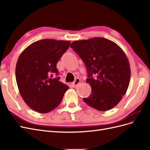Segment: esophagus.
<instances>
[{"label": "esophagus", "instance_id": "obj_1", "mask_svg": "<svg viewBox=\"0 0 150 150\" xmlns=\"http://www.w3.org/2000/svg\"><path fill=\"white\" fill-rule=\"evenodd\" d=\"M80 83H81L80 79L76 78V79H75V81H74V82L71 83V86H72L73 88H76V87H78V86L79 85V84Z\"/></svg>", "mask_w": 150, "mask_h": 150}]
</instances>
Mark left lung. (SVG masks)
Wrapping results in <instances>:
<instances>
[{
	"instance_id": "1",
	"label": "left lung",
	"mask_w": 150,
	"mask_h": 150,
	"mask_svg": "<svg viewBox=\"0 0 150 150\" xmlns=\"http://www.w3.org/2000/svg\"><path fill=\"white\" fill-rule=\"evenodd\" d=\"M70 47L87 69L86 82L91 87V93L83 98L84 102L100 111L116 106L126 94L130 81V66L124 51L103 38L76 40Z\"/></svg>"
}]
</instances>
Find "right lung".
Listing matches in <instances>:
<instances>
[{"instance_id": "add662e5", "label": "right lung", "mask_w": 150, "mask_h": 150, "mask_svg": "<svg viewBox=\"0 0 150 150\" xmlns=\"http://www.w3.org/2000/svg\"><path fill=\"white\" fill-rule=\"evenodd\" d=\"M67 40L42 39L33 42L21 54L16 78L24 102L33 110L47 113L57 107L69 86L59 81L56 64L70 45ZM52 78L51 79L50 78Z\"/></svg>"}]
</instances>
